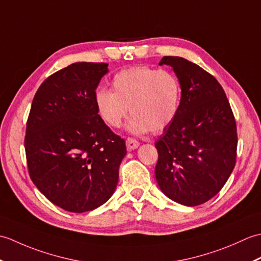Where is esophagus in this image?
Instances as JSON below:
<instances>
[{
    "instance_id": "34e87169",
    "label": "esophagus",
    "mask_w": 261,
    "mask_h": 261,
    "mask_svg": "<svg viewBox=\"0 0 261 261\" xmlns=\"http://www.w3.org/2000/svg\"><path fill=\"white\" fill-rule=\"evenodd\" d=\"M125 145H126V148L129 149V150H135V149H137L138 147H139V141H137L136 139H134V138H127L126 141H125Z\"/></svg>"
}]
</instances>
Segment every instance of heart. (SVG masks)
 Returning a JSON list of instances; mask_svg holds the SVG:
<instances>
[{
	"instance_id": "b5f03b06",
	"label": "heart",
	"mask_w": 261,
	"mask_h": 261,
	"mask_svg": "<svg viewBox=\"0 0 261 261\" xmlns=\"http://www.w3.org/2000/svg\"><path fill=\"white\" fill-rule=\"evenodd\" d=\"M180 103V84L168 70L134 66L116 73L111 91L98 88L94 105L99 118L111 127H119L127 114L125 129L132 135L150 130L159 134L176 118Z\"/></svg>"
}]
</instances>
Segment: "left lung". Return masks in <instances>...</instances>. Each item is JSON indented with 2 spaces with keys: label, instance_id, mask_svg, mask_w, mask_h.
I'll use <instances>...</instances> for the list:
<instances>
[{
  "label": "left lung",
  "instance_id": "8db88e82",
  "mask_svg": "<svg viewBox=\"0 0 261 261\" xmlns=\"http://www.w3.org/2000/svg\"><path fill=\"white\" fill-rule=\"evenodd\" d=\"M181 96L176 118L154 143L159 188L185 206L207 202L230 177L237 157V125L230 103L214 77L181 57L165 56Z\"/></svg>",
  "mask_w": 261,
  "mask_h": 261
}]
</instances>
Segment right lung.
Returning a JSON list of instances; mask_svg holds the SVG:
<instances>
[{
	"label": "right lung",
	"instance_id": "obj_1",
	"mask_svg": "<svg viewBox=\"0 0 261 261\" xmlns=\"http://www.w3.org/2000/svg\"><path fill=\"white\" fill-rule=\"evenodd\" d=\"M105 63H75L38 88L27 122L24 148L33 184L65 211L101 206L119 180L125 142L99 118L94 94Z\"/></svg>",
	"mask_w": 261,
	"mask_h": 261
}]
</instances>
